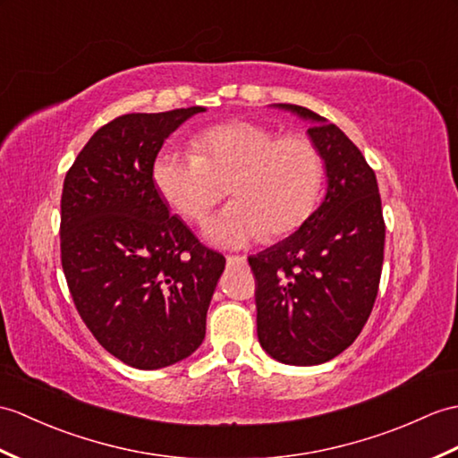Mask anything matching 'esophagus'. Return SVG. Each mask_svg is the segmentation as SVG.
<instances>
[{"mask_svg": "<svg viewBox=\"0 0 458 458\" xmlns=\"http://www.w3.org/2000/svg\"><path fill=\"white\" fill-rule=\"evenodd\" d=\"M228 267H243L246 265V258L243 255H226Z\"/></svg>", "mask_w": 458, "mask_h": 458, "instance_id": "obj_1", "label": "esophagus"}]
</instances>
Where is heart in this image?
<instances>
[{
	"mask_svg": "<svg viewBox=\"0 0 458 458\" xmlns=\"http://www.w3.org/2000/svg\"><path fill=\"white\" fill-rule=\"evenodd\" d=\"M193 152L162 150L152 183L187 222H203L230 185L233 203L212 218L207 238L242 248L289 236L312 215L324 183V159L306 136H279L251 121L215 124L199 132Z\"/></svg>",
	"mask_w": 458,
	"mask_h": 458,
	"instance_id": "1",
	"label": "heart"
}]
</instances>
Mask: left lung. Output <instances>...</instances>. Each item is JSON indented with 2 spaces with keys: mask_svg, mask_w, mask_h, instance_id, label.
<instances>
[{
  "mask_svg": "<svg viewBox=\"0 0 458 458\" xmlns=\"http://www.w3.org/2000/svg\"><path fill=\"white\" fill-rule=\"evenodd\" d=\"M310 123L327 189L322 205L289 238L248 258L255 277L261 347L284 365H320L355 342L373 310L385 218L373 167L324 116L277 103Z\"/></svg>",
  "mask_w": 458,
  "mask_h": 458,
  "instance_id": "left-lung-1",
  "label": "left lung"
}]
</instances>
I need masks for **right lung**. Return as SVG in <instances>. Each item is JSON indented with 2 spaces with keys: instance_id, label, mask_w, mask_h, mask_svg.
<instances>
[{
  "instance_id": "right-lung-1",
  "label": "right lung",
  "mask_w": 458,
  "mask_h": 458,
  "mask_svg": "<svg viewBox=\"0 0 458 458\" xmlns=\"http://www.w3.org/2000/svg\"><path fill=\"white\" fill-rule=\"evenodd\" d=\"M203 107L116 116L95 132L62 189L60 253L93 337L134 369L179 363L203 344L225 255L203 246L152 183L165 138Z\"/></svg>"
}]
</instances>
